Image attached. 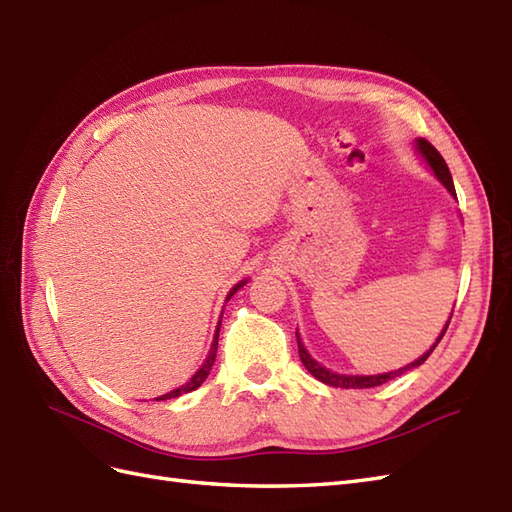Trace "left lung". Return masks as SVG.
<instances>
[{
  "instance_id": "left-lung-1",
  "label": "left lung",
  "mask_w": 512,
  "mask_h": 512,
  "mask_svg": "<svg viewBox=\"0 0 512 512\" xmlns=\"http://www.w3.org/2000/svg\"><path fill=\"white\" fill-rule=\"evenodd\" d=\"M414 150H416V154L422 158V163H425V165L429 167V171L435 175V178L440 180V184L446 188L448 195H450L452 199H457L455 184H452V175H450V169H448V165H446V160L442 158V154L437 152V150L433 148V145H431L429 141H425V139H416V141H414ZM450 317H452V313L448 315V321L444 324L442 332L437 334L435 343L427 349L425 354H422L420 358H416L414 362L405 364V367H401V369H394V371H388V373H375V375H352V373H337V371H330V369H326V367H324V364H319V362L309 354V349L304 347V343H302V339H300V332L296 330V337H298V354H300V360H302V364L306 367V371H309L315 379H319V382H321V384H326V386H332V388H373V386H382L384 382H388V379H394V377L403 375L405 371H412V369L420 367V364L429 358V354H431L433 349L437 347V343L442 341L444 332H446V328H448V324H450Z\"/></svg>"
}]
</instances>
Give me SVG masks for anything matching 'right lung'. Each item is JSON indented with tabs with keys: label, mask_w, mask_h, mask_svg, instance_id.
<instances>
[{
	"label": "right lung",
	"mask_w": 512,
	"mask_h": 512,
	"mask_svg": "<svg viewBox=\"0 0 512 512\" xmlns=\"http://www.w3.org/2000/svg\"><path fill=\"white\" fill-rule=\"evenodd\" d=\"M248 283V279H242L240 283H236L231 287V291L227 294V300L225 302H229V298L236 294L238 289H242L244 285ZM221 319H223V313H221ZM221 319H218V326H216V332H214V339H212V347H210V352H208V358L203 360V364L201 367L193 373V377L188 379V382H184L182 386H178L175 390H171V392H167V394H160V397H156V401H165V399H175V397H182V394H186V392H193V390H197L203 382H206V377L210 375V371H212V364H214V358H216V347H218V332H221Z\"/></svg>",
	"instance_id": "right-lung-1"
}]
</instances>
